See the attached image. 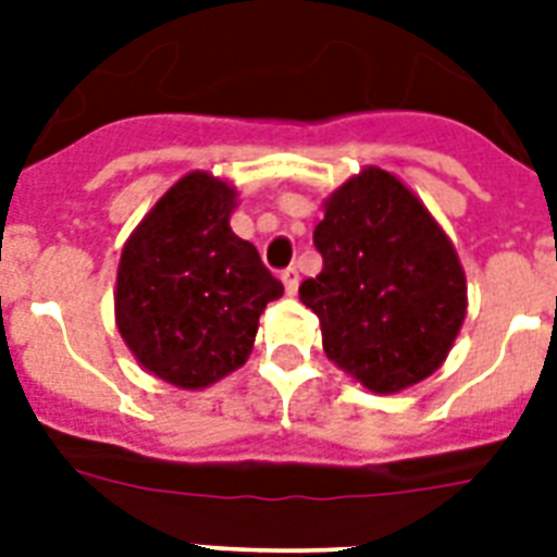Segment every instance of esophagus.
I'll return each instance as SVG.
<instances>
[{
    "label": "esophagus",
    "instance_id": "esophagus-1",
    "mask_svg": "<svg viewBox=\"0 0 557 557\" xmlns=\"http://www.w3.org/2000/svg\"><path fill=\"white\" fill-rule=\"evenodd\" d=\"M280 280H283V286H286L288 295H295L297 286H300V274H297L295 265H288V269L280 271Z\"/></svg>",
    "mask_w": 557,
    "mask_h": 557
}]
</instances>
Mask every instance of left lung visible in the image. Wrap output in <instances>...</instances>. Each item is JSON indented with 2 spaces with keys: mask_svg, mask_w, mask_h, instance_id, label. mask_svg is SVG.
<instances>
[{
  "mask_svg": "<svg viewBox=\"0 0 557 557\" xmlns=\"http://www.w3.org/2000/svg\"><path fill=\"white\" fill-rule=\"evenodd\" d=\"M314 248L323 271L300 283V300L330 361L384 396L440 370L466 321V271L410 187L361 170L323 201Z\"/></svg>",
  "mask_w": 557,
  "mask_h": 557,
  "instance_id": "obj_1",
  "label": "left lung"
}]
</instances>
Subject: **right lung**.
<instances>
[{"mask_svg":"<svg viewBox=\"0 0 557 557\" xmlns=\"http://www.w3.org/2000/svg\"><path fill=\"white\" fill-rule=\"evenodd\" d=\"M236 190L187 173L121 251L115 323L138 364L182 389L225 379L251 356L262 309L283 295L248 239L231 231Z\"/></svg>","mask_w":557,"mask_h":557,"instance_id":"add662e5","label":"right lung"}]
</instances>
